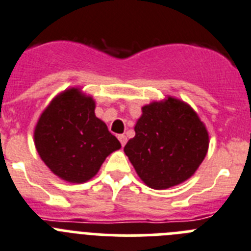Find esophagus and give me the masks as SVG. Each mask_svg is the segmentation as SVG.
I'll return each mask as SVG.
<instances>
[{
  "instance_id": "obj_1",
  "label": "esophagus",
  "mask_w": 251,
  "mask_h": 251,
  "mask_svg": "<svg viewBox=\"0 0 251 251\" xmlns=\"http://www.w3.org/2000/svg\"><path fill=\"white\" fill-rule=\"evenodd\" d=\"M119 141H120L121 146H125L126 141H127V137L125 135H119Z\"/></svg>"
}]
</instances>
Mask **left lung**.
Masks as SVG:
<instances>
[{"label": "left lung", "mask_w": 251, "mask_h": 251, "mask_svg": "<svg viewBox=\"0 0 251 251\" xmlns=\"http://www.w3.org/2000/svg\"><path fill=\"white\" fill-rule=\"evenodd\" d=\"M135 132L124 151L140 178L153 189L187 181L209 146L208 131L197 112L171 97L145 105Z\"/></svg>", "instance_id": "left-lung-1"}]
</instances>
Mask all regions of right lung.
I'll list each match as a JSON object with an SVG mask.
<instances>
[{"instance_id":"obj_1","label":"right lung","mask_w":251,"mask_h":251,"mask_svg":"<svg viewBox=\"0 0 251 251\" xmlns=\"http://www.w3.org/2000/svg\"><path fill=\"white\" fill-rule=\"evenodd\" d=\"M94 110L93 98L78 88L68 89L51 100L34 130V145L42 161L70 183L93 178L105 158L121 147Z\"/></svg>"}]
</instances>
